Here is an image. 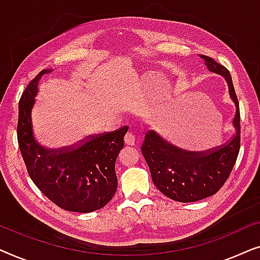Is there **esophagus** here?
I'll use <instances>...</instances> for the list:
<instances>
[{
  "label": "esophagus",
  "instance_id": "obj_1",
  "mask_svg": "<svg viewBox=\"0 0 260 260\" xmlns=\"http://www.w3.org/2000/svg\"><path fill=\"white\" fill-rule=\"evenodd\" d=\"M124 141H125V143L127 145H135V142H136V137H135V135L133 133H127L125 135V137H124Z\"/></svg>",
  "mask_w": 260,
  "mask_h": 260
}]
</instances>
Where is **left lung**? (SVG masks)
I'll use <instances>...</instances> for the list:
<instances>
[{
	"label": "left lung",
	"instance_id": "left-lung-1",
	"mask_svg": "<svg viewBox=\"0 0 260 260\" xmlns=\"http://www.w3.org/2000/svg\"><path fill=\"white\" fill-rule=\"evenodd\" d=\"M211 72L225 78L230 97L236 105L232 120L233 137L225 145L207 151H189L176 147L154 130L148 131L142 144V154L150 169L157 189L179 202H195L214 195L226 182L236 165L240 148V112L232 77L214 59L200 55Z\"/></svg>",
	"mask_w": 260,
	"mask_h": 260
}]
</instances>
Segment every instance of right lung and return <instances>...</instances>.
<instances>
[{
    "mask_svg": "<svg viewBox=\"0 0 260 260\" xmlns=\"http://www.w3.org/2000/svg\"><path fill=\"white\" fill-rule=\"evenodd\" d=\"M44 70L28 84L19 102L17 142L28 174L39 189L60 208L90 213L101 209L117 190L115 165L129 127L90 136L60 149L42 147L35 137L31 110Z\"/></svg>",
    "mask_w": 260,
    "mask_h": 260,
    "instance_id": "right-lung-1",
    "label": "right lung"
}]
</instances>
